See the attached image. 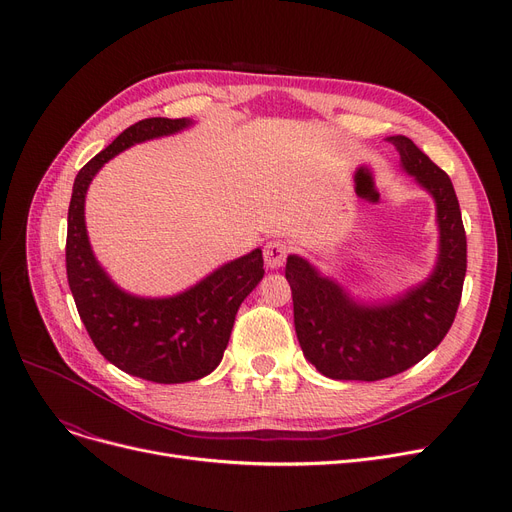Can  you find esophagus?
I'll return each instance as SVG.
<instances>
[{"label":"esophagus","mask_w":512,"mask_h":512,"mask_svg":"<svg viewBox=\"0 0 512 512\" xmlns=\"http://www.w3.org/2000/svg\"><path fill=\"white\" fill-rule=\"evenodd\" d=\"M286 255H288V245L284 240H270L263 249V261H265V267H270V270H278V267L284 265L286 261Z\"/></svg>","instance_id":"esophagus-1"}]
</instances>
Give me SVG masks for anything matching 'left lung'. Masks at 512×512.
<instances>
[{"label":"left lung","instance_id":"8db88e82","mask_svg":"<svg viewBox=\"0 0 512 512\" xmlns=\"http://www.w3.org/2000/svg\"><path fill=\"white\" fill-rule=\"evenodd\" d=\"M388 141L400 153L402 170L436 201L440 255L425 282L380 305L357 303L307 259L288 257L299 344L305 359L332 380L375 382L407 371L444 340L461 303L467 236L454 186L411 139L396 134Z\"/></svg>","mask_w":512,"mask_h":512}]
</instances>
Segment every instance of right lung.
I'll return each mask as SVG.
<instances>
[{
	"label": "right lung",
	"instance_id": "right-lung-1",
	"mask_svg": "<svg viewBox=\"0 0 512 512\" xmlns=\"http://www.w3.org/2000/svg\"><path fill=\"white\" fill-rule=\"evenodd\" d=\"M191 124L186 118H147L128 126L76 174L68 207L66 274L78 315L107 361L155 384L193 382L220 365L236 311L265 274L261 249L218 267L176 297H134L110 280L91 251L85 197L114 155Z\"/></svg>",
	"mask_w": 512,
	"mask_h": 512
}]
</instances>
